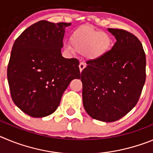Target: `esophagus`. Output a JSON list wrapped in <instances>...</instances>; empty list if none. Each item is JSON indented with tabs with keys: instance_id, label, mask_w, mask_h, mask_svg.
<instances>
[{
	"instance_id": "esophagus-1",
	"label": "esophagus",
	"mask_w": 153,
	"mask_h": 153,
	"mask_svg": "<svg viewBox=\"0 0 153 153\" xmlns=\"http://www.w3.org/2000/svg\"><path fill=\"white\" fill-rule=\"evenodd\" d=\"M85 67H86V63H83V62H82V63H79V71H80V73L82 72V71H83V70H84Z\"/></svg>"
}]
</instances>
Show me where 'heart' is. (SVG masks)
I'll return each instance as SVG.
<instances>
[{
  "mask_svg": "<svg viewBox=\"0 0 153 153\" xmlns=\"http://www.w3.org/2000/svg\"><path fill=\"white\" fill-rule=\"evenodd\" d=\"M72 46L67 44L66 49L71 53H85L90 60H99L103 58L111 49L112 40L108 33L94 28H80L76 30L71 36Z\"/></svg>",
  "mask_w": 153,
  "mask_h": 153,
  "instance_id": "heart-1",
  "label": "heart"
}]
</instances>
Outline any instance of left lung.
<instances>
[{
  "mask_svg": "<svg viewBox=\"0 0 153 153\" xmlns=\"http://www.w3.org/2000/svg\"><path fill=\"white\" fill-rule=\"evenodd\" d=\"M117 42L106 56L89 60L81 73L83 103L90 117L114 122L137 103L146 81V54L139 39L121 29L108 28Z\"/></svg>",
  "mask_w": 153,
  "mask_h": 153,
  "instance_id": "obj_1",
  "label": "left lung"
}]
</instances>
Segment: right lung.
Wrapping results in <instances>:
<instances>
[{"mask_svg":"<svg viewBox=\"0 0 153 153\" xmlns=\"http://www.w3.org/2000/svg\"><path fill=\"white\" fill-rule=\"evenodd\" d=\"M70 24L38 21L13 44L7 67L8 84L13 102L30 117L52 114L70 82L80 77L79 61L61 54L65 29Z\"/></svg>","mask_w":153,"mask_h":153,"instance_id":"right-lung-1","label":"right lung"}]
</instances>
